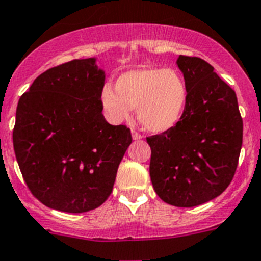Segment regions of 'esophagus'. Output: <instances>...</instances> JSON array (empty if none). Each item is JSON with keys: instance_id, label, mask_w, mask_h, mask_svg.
Here are the masks:
<instances>
[{"instance_id": "34e87169", "label": "esophagus", "mask_w": 261, "mask_h": 261, "mask_svg": "<svg viewBox=\"0 0 261 261\" xmlns=\"http://www.w3.org/2000/svg\"><path fill=\"white\" fill-rule=\"evenodd\" d=\"M131 135H133L134 140H140V139H143V135H141V134H139L138 131H135V130L131 131Z\"/></svg>"}]
</instances>
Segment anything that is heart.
<instances>
[{
	"instance_id": "b5f03b06",
	"label": "heart",
	"mask_w": 261,
	"mask_h": 261,
	"mask_svg": "<svg viewBox=\"0 0 261 261\" xmlns=\"http://www.w3.org/2000/svg\"><path fill=\"white\" fill-rule=\"evenodd\" d=\"M187 87L184 77L169 69H138L125 72L115 88L105 85L102 105L107 117L120 123L133 108L140 125L150 133H164L177 125L185 111Z\"/></svg>"
}]
</instances>
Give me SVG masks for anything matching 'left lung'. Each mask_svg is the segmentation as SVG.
<instances>
[{
  "label": "left lung",
  "instance_id": "obj_1",
  "mask_svg": "<svg viewBox=\"0 0 261 261\" xmlns=\"http://www.w3.org/2000/svg\"><path fill=\"white\" fill-rule=\"evenodd\" d=\"M187 100L181 120L148 136L149 172L167 204L191 208L217 198L231 184L242 146V123L234 90L199 57L179 56Z\"/></svg>",
  "mask_w": 261,
  "mask_h": 261
}]
</instances>
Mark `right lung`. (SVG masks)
<instances>
[{"label": "right lung", "instance_id": "obj_1", "mask_svg": "<svg viewBox=\"0 0 261 261\" xmlns=\"http://www.w3.org/2000/svg\"><path fill=\"white\" fill-rule=\"evenodd\" d=\"M105 79L95 58L72 60L40 74L20 97L15 155L28 189L48 208L84 213L112 192L133 138L102 115Z\"/></svg>", "mask_w": 261, "mask_h": 261}]
</instances>
